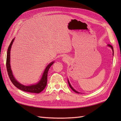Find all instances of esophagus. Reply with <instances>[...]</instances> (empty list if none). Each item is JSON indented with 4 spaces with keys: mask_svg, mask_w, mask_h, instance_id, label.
<instances>
[{
    "mask_svg": "<svg viewBox=\"0 0 121 121\" xmlns=\"http://www.w3.org/2000/svg\"><path fill=\"white\" fill-rule=\"evenodd\" d=\"M69 60V58L68 56H65L63 57V61L64 62H65V63H67L68 61Z\"/></svg>",
    "mask_w": 121,
    "mask_h": 121,
    "instance_id": "34e87169",
    "label": "esophagus"
}]
</instances>
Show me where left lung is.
I'll use <instances>...</instances> for the list:
<instances>
[{
    "label": "left lung",
    "instance_id": "left-lung-1",
    "mask_svg": "<svg viewBox=\"0 0 121 121\" xmlns=\"http://www.w3.org/2000/svg\"><path fill=\"white\" fill-rule=\"evenodd\" d=\"M108 47H111V48H112V52H113L112 54L113 55V47H112V46L111 45H110V44H108ZM68 84H69V86L71 88L73 91H74L75 92H76V93H81L80 92H78V91H76V90H75L74 88H73V87L71 86V84H70V83H69V80H68Z\"/></svg>",
    "mask_w": 121,
    "mask_h": 121
}]
</instances>
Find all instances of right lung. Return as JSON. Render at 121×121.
Instances as JSON below:
<instances>
[{
    "mask_svg": "<svg viewBox=\"0 0 121 121\" xmlns=\"http://www.w3.org/2000/svg\"><path fill=\"white\" fill-rule=\"evenodd\" d=\"M14 39L12 40V42H11L10 45L9 46V48L8 49V52H7V57H6V69L8 73V75L9 76V78L12 81L13 84L17 88L19 89L23 90L25 92H28L31 93H39L41 92L42 91L44 90L45 88L46 85H47V74H48V72L49 68L52 66V64L54 63V61L51 62L50 64H49L47 65L44 71L42 77L39 80V81L35 84H33L31 85H24L23 84H21L18 82L17 80L14 77V76L13 74V72L10 68V49L11 47H12V44L13 42L14 41Z\"/></svg>",
    "mask_w": 121,
    "mask_h": 121,
    "instance_id": "1",
    "label": "right lung"
}]
</instances>
